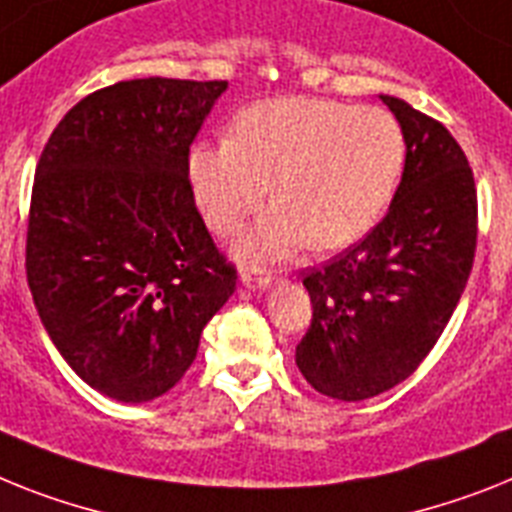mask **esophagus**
I'll return each instance as SVG.
<instances>
[{"mask_svg":"<svg viewBox=\"0 0 512 512\" xmlns=\"http://www.w3.org/2000/svg\"><path fill=\"white\" fill-rule=\"evenodd\" d=\"M242 283L247 289H268L273 283V276L265 270H242Z\"/></svg>","mask_w":512,"mask_h":512,"instance_id":"34e87169","label":"esophagus"}]
</instances>
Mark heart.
Instances as JSON below:
<instances>
[{
	"label": "heart",
	"instance_id": "b5f03b06",
	"mask_svg": "<svg viewBox=\"0 0 512 512\" xmlns=\"http://www.w3.org/2000/svg\"><path fill=\"white\" fill-rule=\"evenodd\" d=\"M406 158L401 124L377 106L328 98H273L249 106L231 137L190 153L195 203L218 234H231L268 200L239 244L244 257H289L349 247L385 213Z\"/></svg>",
	"mask_w": 512,
	"mask_h": 512
}]
</instances>
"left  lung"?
<instances>
[{"label":"left lung","instance_id":"left-lung-1","mask_svg":"<svg viewBox=\"0 0 512 512\" xmlns=\"http://www.w3.org/2000/svg\"><path fill=\"white\" fill-rule=\"evenodd\" d=\"M406 143L388 213L362 242L312 268L304 380L336 401H364L414 375L448 325L476 252V187L466 153L437 119L380 96Z\"/></svg>","mask_w":512,"mask_h":512}]
</instances>
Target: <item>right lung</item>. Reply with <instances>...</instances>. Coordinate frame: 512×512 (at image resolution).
I'll return each mask as SVG.
<instances>
[{
    "label": "right lung",
    "mask_w": 512,
    "mask_h": 512,
    "mask_svg": "<svg viewBox=\"0 0 512 512\" xmlns=\"http://www.w3.org/2000/svg\"><path fill=\"white\" fill-rule=\"evenodd\" d=\"M226 88L143 77L96 90L36 166L30 294L64 362L114 401L169 393L236 289L190 184V145Z\"/></svg>",
    "instance_id": "obj_1"
}]
</instances>
